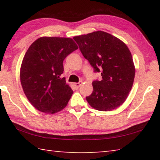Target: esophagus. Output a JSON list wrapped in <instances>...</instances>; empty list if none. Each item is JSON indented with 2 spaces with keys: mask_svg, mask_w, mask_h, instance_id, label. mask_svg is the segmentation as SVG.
Listing matches in <instances>:
<instances>
[{
  "mask_svg": "<svg viewBox=\"0 0 160 160\" xmlns=\"http://www.w3.org/2000/svg\"><path fill=\"white\" fill-rule=\"evenodd\" d=\"M82 82H79L74 83V85H75V88H76L78 89V88H79L81 85H82Z\"/></svg>",
  "mask_w": 160,
  "mask_h": 160,
  "instance_id": "34e87169",
  "label": "esophagus"
}]
</instances>
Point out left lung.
<instances>
[{
    "label": "left lung",
    "instance_id": "obj_1",
    "mask_svg": "<svg viewBox=\"0 0 160 160\" xmlns=\"http://www.w3.org/2000/svg\"><path fill=\"white\" fill-rule=\"evenodd\" d=\"M81 53L102 79L92 82L93 91L86 97L89 104L102 112L115 109L128 96L135 78V66L128 48L120 39L97 31L74 37Z\"/></svg>",
    "mask_w": 160,
    "mask_h": 160
}]
</instances>
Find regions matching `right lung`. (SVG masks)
<instances>
[{"instance_id": "obj_1", "label": "right lung", "mask_w": 160, "mask_h": 160, "mask_svg": "<svg viewBox=\"0 0 160 160\" xmlns=\"http://www.w3.org/2000/svg\"><path fill=\"white\" fill-rule=\"evenodd\" d=\"M78 47L70 38H39L22 62L20 81L27 98L42 112L55 113L66 107L73 91L64 78L63 62Z\"/></svg>"}]
</instances>
